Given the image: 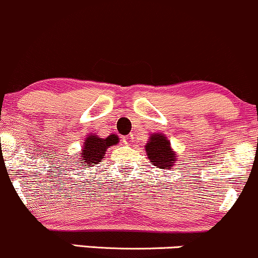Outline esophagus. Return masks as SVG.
Returning <instances> with one entry per match:
<instances>
[{"label":"esophagus","mask_w":258,"mask_h":258,"mask_svg":"<svg viewBox=\"0 0 258 258\" xmlns=\"http://www.w3.org/2000/svg\"><path fill=\"white\" fill-rule=\"evenodd\" d=\"M123 141L125 144H133L134 143V134H128L123 138Z\"/></svg>","instance_id":"34e87169"}]
</instances>
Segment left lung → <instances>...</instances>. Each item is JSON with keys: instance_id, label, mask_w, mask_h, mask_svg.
Masks as SVG:
<instances>
[{"instance_id": "8db88e82", "label": "left lung", "mask_w": 258, "mask_h": 258, "mask_svg": "<svg viewBox=\"0 0 258 258\" xmlns=\"http://www.w3.org/2000/svg\"><path fill=\"white\" fill-rule=\"evenodd\" d=\"M147 158L150 163L160 169H170L176 161V152L173 151L170 141L161 133H153L145 145Z\"/></svg>"}]
</instances>
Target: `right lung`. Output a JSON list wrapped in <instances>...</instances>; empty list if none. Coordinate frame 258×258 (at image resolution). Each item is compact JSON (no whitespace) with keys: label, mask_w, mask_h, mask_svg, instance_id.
I'll return each mask as SVG.
<instances>
[{"label":"right lung","mask_w":258,"mask_h":258,"mask_svg":"<svg viewBox=\"0 0 258 258\" xmlns=\"http://www.w3.org/2000/svg\"><path fill=\"white\" fill-rule=\"evenodd\" d=\"M118 143H119V138L115 134L109 135L107 138H100L90 133L84 140L82 152H80V157H78V161H82L80 163L83 168L97 166L105 158L103 156H105L107 149L114 146Z\"/></svg>","instance_id":"obj_1"}]
</instances>
